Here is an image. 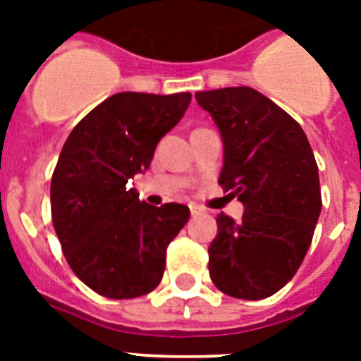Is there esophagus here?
Instances as JSON below:
<instances>
[{
	"label": "esophagus",
	"instance_id": "esophagus-1",
	"mask_svg": "<svg viewBox=\"0 0 361 361\" xmlns=\"http://www.w3.org/2000/svg\"><path fill=\"white\" fill-rule=\"evenodd\" d=\"M189 209H191L192 217H198V215L204 214V209L200 208V206H197V204H191V206H189Z\"/></svg>",
	"mask_w": 361,
	"mask_h": 361
}]
</instances>
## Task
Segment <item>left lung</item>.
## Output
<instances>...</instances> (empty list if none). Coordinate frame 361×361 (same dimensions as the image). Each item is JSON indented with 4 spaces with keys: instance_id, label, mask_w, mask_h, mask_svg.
<instances>
[{
    "instance_id": "left-lung-1",
    "label": "left lung",
    "mask_w": 361,
    "mask_h": 361,
    "mask_svg": "<svg viewBox=\"0 0 361 361\" xmlns=\"http://www.w3.org/2000/svg\"><path fill=\"white\" fill-rule=\"evenodd\" d=\"M223 138L219 183L243 215H217L209 277L221 292L264 300L303 262L322 209L319 166L303 129L266 95L247 86L197 92Z\"/></svg>"
}]
</instances>
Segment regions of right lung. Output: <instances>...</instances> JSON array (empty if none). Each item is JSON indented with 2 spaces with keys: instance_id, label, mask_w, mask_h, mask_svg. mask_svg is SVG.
<instances>
[{
  "instance_id": "1",
  "label": "right lung",
  "mask_w": 361,
  "mask_h": 361,
  "mask_svg": "<svg viewBox=\"0 0 361 361\" xmlns=\"http://www.w3.org/2000/svg\"><path fill=\"white\" fill-rule=\"evenodd\" d=\"M189 103V92L116 93L65 140L50 183L52 223L71 269L101 296H144L163 279L166 247L191 214L140 202L130 180L149 169Z\"/></svg>"
}]
</instances>
